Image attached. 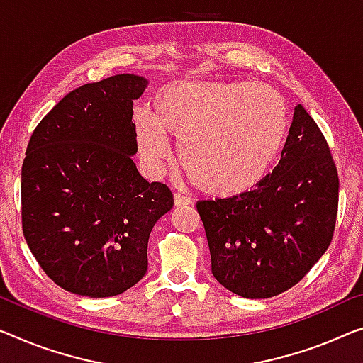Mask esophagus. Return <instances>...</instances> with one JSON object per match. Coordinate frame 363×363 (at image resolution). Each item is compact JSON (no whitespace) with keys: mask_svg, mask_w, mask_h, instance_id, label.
<instances>
[{"mask_svg":"<svg viewBox=\"0 0 363 363\" xmlns=\"http://www.w3.org/2000/svg\"><path fill=\"white\" fill-rule=\"evenodd\" d=\"M191 202L192 200L189 199V197H186V196H182V194H174V205L176 207H186V205H191Z\"/></svg>","mask_w":363,"mask_h":363,"instance_id":"1","label":"esophagus"}]
</instances>
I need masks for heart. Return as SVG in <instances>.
Listing matches in <instances>:
<instances>
[{"label":"heart","mask_w":363,"mask_h":363,"mask_svg":"<svg viewBox=\"0 0 363 363\" xmlns=\"http://www.w3.org/2000/svg\"><path fill=\"white\" fill-rule=\"evenodd\" d=\"M153 113L135 117L140 153L160 174L177 160L203 192L230 197L266 176L284 147L289 113L277 91L252 81H176L155 94Z\"/></svg>","instance_id":"b5f03b06"}]
</instances>
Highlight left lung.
<instances>
[{
    "label": "left lung",
    "mask_w": 363,
    "mask_h": 363,
    "mask_svg": "<svg viewBox=\"0 0 363 363\" xmlns=\"http://www.w3.org/2000/svg\"><path fill=\"white\" fill-rule=\"evenodd\" d=\"M280 158L252 191L197 203L213 277L242 298H270L291 289L333 240L337 171L301 104Z\"/></svg>",
    "instance_id": "obj_1"
}]
</instances>
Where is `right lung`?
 Returning <instances> with one entry per match:
<instances>
[{
	"label": "right lung",
	"mask_w": 363,
	"mask_h": 363,
	"mask_svg": "<svg viewBox=\"0 0 363 363\" xmlns=\"http://www.w3.org/2000/svg\"><path fill=\"white\" fill-rule=\"evenodd\" d=\"M138 74H116L68 93L42 118L21 174L23 231L48 277L74 295L116 296L148 270V240L174 205L148 182L137 155Z\"/></svg>",
	"instance_id": "obj_1"
}]
</instances>
